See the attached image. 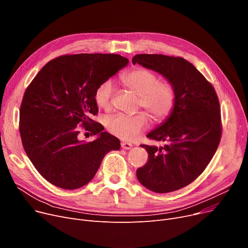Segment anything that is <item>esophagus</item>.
<instances>
[{
	"instance_id": "34e87169",
	"label": "esophagus",
	"mask_w": 248,
	"mask_h": 248,
	"mask_svg": "<svg viewBox=\"0 0 248 248\" xmlns=\"http://www.w3.org/2000/svg\"><path fill=\"white\" fill-rule=\"evenodd\" d=\"M121 145H122V148L124 149V150H129V149H132V147H133L131 142H126V141H123Z\"/></svg>"
}]
</instances>
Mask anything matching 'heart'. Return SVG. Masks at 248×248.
<instances>
[{
  "mask_svg": "<svg viewBox=\"0 0 248 248\" xmlns=\"http://www.w3.org/2000/svg\"><path fill=\"white\" fill-rule=\"evenodd\" d=\"M123 84L139 96L138 107L144 108L155 123L165 121L171 113L176 101L174 86L167 81H160L155 72L137 68L124 74ZM114 87L110 80L100 83L94 93V100L98 108L108 109L111 106ZM149 120L146 113L134 115L114 114L107 117L106 125L108 131L124 140H132L148 127Z\"/></svg>",
  "mask_w": 248,
  "mask_h": 248,
  "instance_id": "obj_1",
  "label": "heart"
}]
</instances>
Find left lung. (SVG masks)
I'll return each instance as SVG.
<instances>
[{
	"instance_id": "obj_1",
	"label": "left lung",
	"mask_w": 248,
	"mask_h": 248,
	"mask_svg": "<svg viewBox=\"0 0 248 248\" xmlns=\"http://www.w3.org/2000/svg\"><path fill=\"white\" fill-rule=\"evenodd\" d=\"M136 63L163 75L176 91L170 115L147 136L166 145H141L149 160L137 170L147 189L173 192L196 180L213 158L222 134L219 100L212 84L184 58L138 54Z\"/></svg>"
}]
</instances>
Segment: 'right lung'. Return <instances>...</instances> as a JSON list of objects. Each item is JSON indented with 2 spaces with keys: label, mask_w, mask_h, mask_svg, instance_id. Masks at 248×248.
Returning a JSON list of instances; mask_svg holds the SVG:
<instances>
[{
  "label": "right lung",
  "mask_w": 248,
  "mask_h": 248,
  "mask_svg": "<svg viewBox=\"0 0 248 248\" xmlns=\"http://www.w3.org/2000/svg\"><path fill=\"white\" fill-rule=\"evenodd\" d=\"M127 63L117 54L63 55L49 61L26 89L20 108L22 144L51 184L80 188L93 180L104 155L120 150V140L91 117L98 112L97 86ZM78 126L98 138L80 141Z\"/></svg>",
  "instance_id": "right-lung-1"
}]
</instances>
